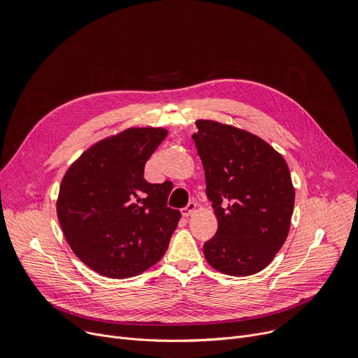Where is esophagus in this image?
Returning a JSON list of instances; mask_svg holds the SVG:
<instances>
[{
    "label": "esophagus",
    "mask_w": 358,
    "mask_h": 358,
    "mask_svg": "<svg viewBox=\"0 0 358 358\" xmlns=\"http://www.w3.org/2000/svg\"><path fill=\"white\" fill-rule=\"evenodd\" d=\"M196 208H197V204L191 201V203H188L187 207H184V208L181 210V214H182L184 217H189V215L194 214V211H196Z\"/></svg>",
    "instance_id": "obj_1"
}]
</instances>
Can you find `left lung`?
Masks as SVG:
<instances>
[{
    "instance_id": "obj_1",
    "label": "left lung",
    "mask_w": 358,
    "mask_h": 358,
    "mask_svg": "<svg viewBox=\"0 0 358 358\" xmlns=\"http://www.w3.org/2000/svg\"><path fill=\"white\" fill-rule=\"evenodd\" d=\"M196 125L192 140L218 221L204 257L222 274H257L273 262L289 231L296 191L287 162L245 129L213 120Z\"/></svg>"
}]
</instances>
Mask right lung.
Wrapping results in <instances>:
<instances>
[{
	"mask_svg": "<svg viewBox=\"0 0 358 358\" xmlns=\"http://www.w3.org/2000/svg\"><path fill=\"white\" fill-rule=\"evenodd\" d=\"M169 131L133 127L87 148L62 177L57 217L81 262L110 278L141 274L169 248L181 218L170 188L144 180V166Z\"/></svg>",
	"mask_w": 358,
	"mask_h": 358,
	"instance_id": "add662e5",
	"label": "right lung"
}]
</instances>
